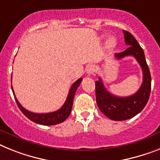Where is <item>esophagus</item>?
Segmentation results:
<instances>
[{
	"instance_id": "obj_1",
	"label": "esophagus",
	"mask_w": 160,
	"mask_h": 160,
	"mask_svg": "<svg viewBox=\"0 0 160 160\" xmlns=\"http://www.w3.org/2000/svg\"><path fill=\"white\" fill-rule=\"evenodd\" d=\"M95 71H96V68H95L93 65H90L88 66V68L86 69V72L87 74H88V76H90V75H92V74L94 73Z\"/></svg>"
}]
</instances>
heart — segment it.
Masks as SVG:
<instances>
[{"label": "heart", "instance_id": "obj_1", "mask_svg": "<svg viewBox=\"0 0 160 160\" xmlns=\"http://www.w3.org/2000/svg\"><path fill=\"white\" fill-rule=\"evenodd\" d=\"M115 39H113V38L110 39L109 41H108V46L111 47V48H112V47L115 46Z\"/></svg>", "mask_w": 160, "mask_h": 160}]
</instances>
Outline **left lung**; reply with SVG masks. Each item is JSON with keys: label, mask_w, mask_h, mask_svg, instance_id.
Wrapping results in <instances>:
<instances>
[{"label": "left lung", "mask_w": 160, "mask_h": 160, "mask_svg": "<svg viewBox=\"0 0 160 160\" xmlns=\"http://www.w3.org/2000/svg\"><path fill=\"white\" fill-rule=\"evenodd\" d=\"M123 32L128 48L123 52L116 53L115 57L117 59L127 56H132L136 58L143 73V81L140 88L131 96L118 97L111 94L106 89L101 78L95 82L98 107L106 116L116 121L131 119L140 113L148 102L151 89V72L146 63L144 51L130 32L124 30Z\"/></svg>", "instance_id": "8db88e82"}]
</instances>
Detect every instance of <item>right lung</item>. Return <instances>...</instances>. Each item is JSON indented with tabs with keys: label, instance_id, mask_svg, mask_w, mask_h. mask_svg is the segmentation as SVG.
<instances>
[{
	"label": "right lung",
	"instance_id": "1",
	"mask_svg": "<svg viewBox=\"0 0 160 160\" xmlns=\"http://www.w3.org/2000/svg\"><path fill=\"white\" fill-rule=\"evenodd\" d=\"M81 81H82V78H80L79 80H76V82L72 84V86L70 88L69 93H68V96L67 98V100H66L63 105H62V107L60 109L58 110V111H53V112H49V113H33V112H31V111H28L25 108H23L21 106V104L18 102V99L16 98L12 86L11 88L17 105H18L20 111H22V114L26 117H28V119H31L32 121L35 122V123H39V124H42V125H54V124H58V123L63 122L70 115V113L72 111L75 93H76V89L78 88V87L80 86Z\"/></svg>",
	"mask_w": 160,
	"mask_h": 160
}]
</instances>
